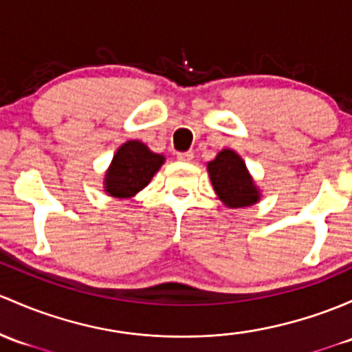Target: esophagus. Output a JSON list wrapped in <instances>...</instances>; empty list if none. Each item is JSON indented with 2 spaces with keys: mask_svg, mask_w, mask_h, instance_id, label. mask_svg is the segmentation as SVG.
Wrapping results in <instances>:
<instances>
[{
  "mask_svg": "<svg viewBox=\"0 0 352 352\" xmlns=\"http://www.w3.org/2000/svg\"><path fill=\"white\" fill-rule=\"evenodd\" d=\"M177 158H179L180 162H192L194 160V153H192V151H184V153L177 155Z\"/></svg>",
  "mask_w": 352,
  "mask_h": 352,
  "instance_id": "34e87169",
  "label": "esophagus"
}]
</instances>
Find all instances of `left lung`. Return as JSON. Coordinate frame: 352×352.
Here are the masks:
<instances>
[{
  "label": "left lung",
  "instance_id": "left-lung-1",
  "mask_svg": "<svg viewBox=\"0 0 352 352\" xmlns=\"http://www.w3.org/2000/svg\"><path fill=\"white\" fill-rule=\"evenodd\" d=\"M210 184L219 201L229 209H243L260 202L261 192L246 164L234 150L224 148L207 164Z\"/></svg>",
  "mask_w": 352,
  "mask_h": 352
}]
</instances>
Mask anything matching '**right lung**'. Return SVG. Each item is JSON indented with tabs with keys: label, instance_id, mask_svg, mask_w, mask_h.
<instances>
[{
	"label": "right lung",
	"instance_id": "1",
	"mask_svg": "<svg viewBox=\"0 0 352 352\" xmlns=\"http://www.w3.org/2000/svg\"><path fill=\"white\" fill-rule=\"evenodd\" d=\"M165 164L164 155L153 153L145 143L129 140L114 153L106 170L104 192L114 199H131L151 182L155 173Z\"/></svg>",
	"mask_w": 352,
	"mask_h": 352
}]
</instances>
